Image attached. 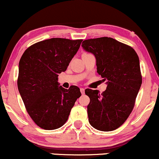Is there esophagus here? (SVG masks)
<instances>
[{
	"label": "esophagus",
	"instance_id": "obj_1",
	"mask_svg": "<svg viewBox=\"0 0 159 159\" xmlns=\"http://www.w3.org/2000/svg\"><path fill=\"white\" fill-rule=\"evenodd\" d=\"M80 92H81V93L83 95L84 93V88H80Z\"/></svg>",
	"mask_w": 159,
	"mask_h": 159
}]
</instances>
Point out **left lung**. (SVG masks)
Wrapping results in <instances>:
<instances>
[{"label": "left lung", "mask_w": 159, "mask_h": 159, "mask_svg": "<svg viewBox=\"0 0 159 159\" xmlns=\"http://www.w3.org/2000/svg\"><path fill=\"white\" fill-rule=\"evenodd\" d=\"M82 47L96 59L97 72L107 80L105 91L85 90L90 124L102 131L122 125L132 112L142 84L139 57L132 47L110 37L83 41Z\"/></svg>", "instance_id": "left-lung-1"}]
</instances>
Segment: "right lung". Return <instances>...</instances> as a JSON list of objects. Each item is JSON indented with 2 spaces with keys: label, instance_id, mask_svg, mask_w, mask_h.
<instances>
[{
  "label": "right lung",
  "instance_id": "right-lung-1",
  "mask_svg": "<svg viewBox=\"0 0 159 159\" xmlns=\"http://www.w3.org/2000/svg\"><path fill=\"white\" fill-rule=\"evenodd\" d=\"M82 39L52 38L31 45L19 63L17 87L28 115L45 130H54L66 122L80 88L59 87L58 74L65 71Z\"/></svg>",
  "mask_w": 159,
  "mask_h": 159
}]
</instances>
